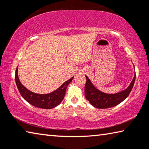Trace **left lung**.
<instances>
[{"instance_id":"left-lung-1","label":"left lung","mask_w":149,"mask_h":149,"mask_svg":"<svg viewBox=\"0 0 149 149\" xmlns=\"http://www.w3.org/2000/svg\"><path fill=\"white\" fill-rule=\"evenodd\" d=\"M85 77L87 78V82L85 86V96L86 99L89 100L90 104L94 107L99 109H106L119 104L129 96L134 85L135 72L133 79L129 86L125 89L114 94H108L100 91L97 87H95L87 75H85Z\"/></svg>"}]
</instances>
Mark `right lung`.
<instances>
[{
  "mask_svg": "<svg viewBox=\"0 0 149 149\" xmlns=\"http://www.w3.org/2000/svg\"><path fill=\"white\" fill-rule=\"evenodd\" d=\"M17 70H18V67H17L16 70L15 81H16L17 89L22 97L30 104L35 107L42 108V109H51L59 105L64 99L67 87L74 79V77L70 78L57 89L51 93H47V94H38V93L31 92L21 84L18 75H17V72H18Z\"/></svg>",
  "mask_w": 149,
  "mask_h": 149,
  "instance_id": "1",
  "label": "right lung"
}]
</instances>
